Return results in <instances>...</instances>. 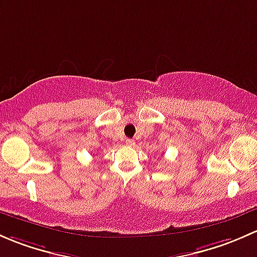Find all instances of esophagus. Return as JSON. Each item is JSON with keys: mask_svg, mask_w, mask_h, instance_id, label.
Returning <instances> with one entry per match:
<instances>
[{"mask_svg": "<svg viewBox=\"0 0 257 257\" xmlns=\"http://www.w3.org/2000/svg\"><path fill=\"white\" fill-rule=\"evenodd\" d=\"M125 145H126V146H134L135 141H134V140L127 139V140H126V141H125Z\"/></svg>", "mask_w": 257, "mask_h": 257, "instance_id": "esophagus-1", "label": "esophagus"}]
</instances>
